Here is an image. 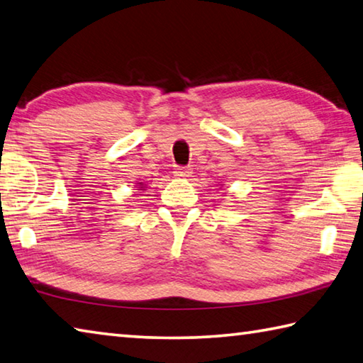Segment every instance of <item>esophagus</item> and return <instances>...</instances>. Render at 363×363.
Returning <instances> with one entry per match:
<instances>
[{
    "label": "esophagus",
    "instance_id": "1",
    "mask_svg": "<svg viewBox=\"0 0 363 363\" xmlns=\"http://www.w3.org/2000/svg\"><path fill=\"white\" fill-rule=\"evenodd\" d=\"M190 173H192V169L187 167H176L174 168V174L179 177H187V176H190Z\"/></svg>",
    "mask_w": 363,
    "mask_h": 363
}]
</instances>
